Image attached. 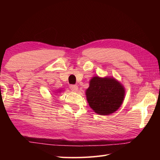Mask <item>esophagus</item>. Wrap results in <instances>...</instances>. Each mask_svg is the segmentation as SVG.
Masks as SVG:
<instances>
[{"label": "esophagus", "mask_w": 160, "mask_h": 160, "mask_svg": "<svg viewBox=\"0 0 160 160\" xmlns=\"http://www.w3.org/2000/svg\"><path fill=\"white\" fill-rule=\"evenodd\" d=\"M70 89L73 91H74V92H77L78 91V87L77 85H71Z\"/></svg>", "instance_id": "esophagus-1"}]
</instances>
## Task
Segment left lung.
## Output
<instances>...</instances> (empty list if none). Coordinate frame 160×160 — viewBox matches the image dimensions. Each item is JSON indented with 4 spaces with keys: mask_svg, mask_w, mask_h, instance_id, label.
<instances>
[{
    "mask_svg": "<svg viewBox=\"0 0 160 160\" xmlns=\"http://www.w3.org/2000/svg\"><path fill=\"white\" fill-rule=\"evenodd\" d=\"M125 88L113 77L94 76L85 91L89 107L98 115L113 113L121 107L125 98Z\"/></svg>",
    "mask_w": 160,
    "mask_h": 160,
    "instance_id": "1",
    "label": "left lung"
}]
</instances>
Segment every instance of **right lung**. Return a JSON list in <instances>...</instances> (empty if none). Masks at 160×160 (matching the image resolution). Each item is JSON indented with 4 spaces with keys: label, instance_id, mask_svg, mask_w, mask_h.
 <instances>
[{
    "label": "right lung",
    "instance_id": "obj_1",
    "mask_svg": "<svg viewBox=\"0 0 160 160\" xmlns=\"http://www.w3.org/2000/svg\"><path fill=\"white\" fill-rule=\"evenodd\" d=\"M62 91V89H59V90H57L56 92H54V93H61Z\"/></svg>",
    "mask_w": 160,
    "mask_h": 160
}]
</instances>
